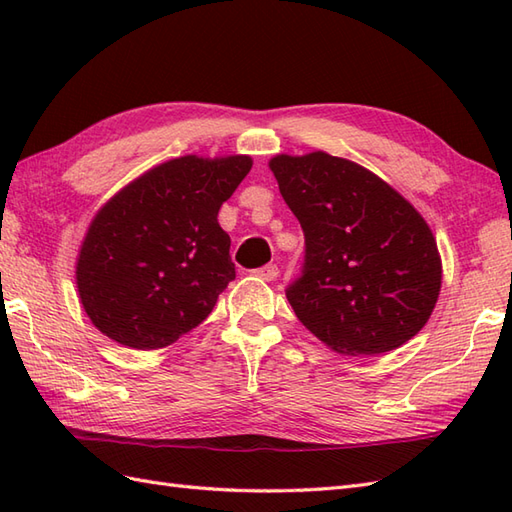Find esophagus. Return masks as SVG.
<instances>
[{"mask_svg": "<svg viewBox=\"0 0 512 512\" xmlns=\"http://www.w3.org/2000/svg\"><path fill=\"white\" fill-rule=\"evenodd\" d=\"M255 277L264 279V281H275L279 277V268L275 264H268V266H261L255 270Z\"/></svg>", "mask_w": 512, "mask_h": 512, "instance_id": "esophagus-1", "label": "esophagus"}]
</instances>
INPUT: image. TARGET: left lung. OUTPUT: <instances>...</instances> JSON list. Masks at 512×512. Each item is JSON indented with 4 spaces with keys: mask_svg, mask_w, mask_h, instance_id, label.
<instances>
[{
    "mask_svg": "<svg viewBox=\"0 0 512 512\" xmlns=\"http://www.w3.org/2000/svg\"><path fill=\"white\" fill-rule=\"evenodd\" d=\"M270 170L305 235L301 272L285 288L301 323L347 355H379L417 336L441 292V257L417 209L327 152L279 154Z\"/></svg>",
    "mask_w": 512,
    "mask_h": 512,
    "instance_id": "8db88e82",
    "label": "left lung"
}]
</instances>
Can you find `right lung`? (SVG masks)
Returning <instances> with one entry per match:
<instances>
[{"instance_id":"right-lung-1","label":"right lung","mask_w":512,"mask_h":512,"mask_svg":"<svg viewBox=\"0 0 512 512\" xmlns=\"http://www.w3.org/2000/svg\"><path fill=\"white\" fill-rule=\"evenodd\" d=\"M251 165L242 154L172 159L106 202L76 266L80 301L102 334L161 349L211 314L235 279L218 211Z\"/></svg>"}]
</instances>
